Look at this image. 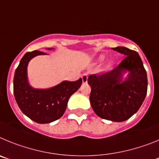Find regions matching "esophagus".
Wrapping results in <instances>:
<instances>
[{
    "mask_svg": "<svg viewBox=\"0 0 159 159\" xmlns=\"http://www.w3.org/2000/svg\"><path fill=\"white\" fill-rule=\"evenodd\" d=\"M82 80L83 83L88 82V74H87V73H84V75H82Z\"/></svg>",
    "mask_w": 159,
    "mask_h": 159,
    "instance_id": "34e87169",
    "label": "esophagus"
}]
</instances>
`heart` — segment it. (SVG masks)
<instances>
[{"instance_id": "obj_1", "label": "heart", "mask_w": 159, "mask_h": 159, "mask_svg": "<svg viewBox=\"0 0 159 159\" xmlns=\"http://www.w3.org/2000/svg\"><path fill=\"white\" fill-rule=\"evenodd\" d=\"M103 59H104V57H99V60H100V61H102V60H103Z\"/></svg>"}]
</instances>
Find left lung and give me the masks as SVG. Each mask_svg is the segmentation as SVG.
Masks as SVG:
<instances>
[{
	"label": "left lung",
	"mask_w": 159,
	"mask_h": 159,
	"mask_svg": "<svg viewBox=\"0 0 159 159\" xmlns=\"http://www.w3.org/2000/svg\"><path fill=\"white\" fill-rule=\"evenodd\" d=\"M112 49L126 57L110 71L88 76V83L92 87L90 102L99 117L123 122L143 104L147 92V75L137 52L125 47ZM126 70L129 71V75L122 82L121 75Z\"/></svg>",
	"instance_id": "obj_1"
}]
</instances>
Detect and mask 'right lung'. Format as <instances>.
<instances>
[{
  "mask_svg": "<svg viewBox=\"0 0 159 159\" xmlns=\"http://www.w3.org/2000/svg\"><path fill=\"white\" fill-rule=\"evenodd\" d=\"M44 54L37 50L25 53L13 79V93L18 107L25 116L38 123H49L60 119L65 111L70 96L82 84L80 78L74 82L64 81L49 89L32 88L27 80L28 64L36 56Z\"/></svg>",
  "mask_w": 159,
  "mask_h": 159,
  "instance_id": "add662e5",
  "label": "right lung"
}]
</instances>
